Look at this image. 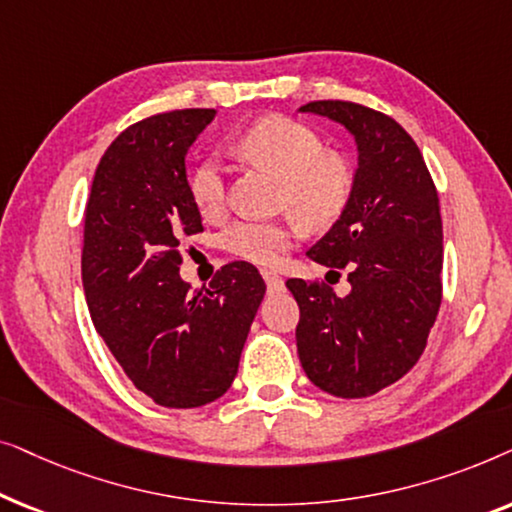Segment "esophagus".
<instances>
[{
	"label": "esophagus",
	"mask_w": 512,
	"mask_h": 512,
	"mask_svg": "<svg viewBox=\"0 0 512 512\" xmlns=\"http://www.w3.org/2000/svg\"><path fill=\"white\" fill-rule=\"evenodd\" d=\"M261 275H263L265 284H268V289H270V291H282V289H284V279L279 277L275 270H263Z\"/></svg>",
	"instance_id": "esophagus-1"
}]
</instances>
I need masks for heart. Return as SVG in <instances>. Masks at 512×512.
Returning a JSON list of instances; mask_svg holds the SVG:
<instances>
[{
  "label": "heart",
  "instance_id": "b5f03b06",
  "mask_svg": "<svg viewBox=\"0 0 512 512\" xmlns=\"http://www.w3.org/2000/svg\"><path fill=\"white\" fill-rule=\"evenodd\" d=\"M237 149L284 179L282 200L310 226H326L345 212L354 193V167L338 151H326L324 137L289 116H265L237 137ZM188 193L202 219H219L226 209V170L216 158L195 167ZM298 219H240L223 230V249L244 261L270 265L291 249Z\"/></svg>",
  "mask_w": 512,
  "mask_h": 512
}]
</instances>
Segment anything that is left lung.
<instances>
[{"label": "left lung", "mask_w": 512, "mask_h": 512, "mask_svg": "<svg viewBox=\"0 0 512 512\" xmlns=\"http://www.w3.org/2000/svg\"><path fill=\"white\" fill-rule=\"evenodd\" d=\"M300 111L345 125L359 144L354 193L333 228L307 251L352 291L289 279L300 307L298 356L326 394L366 398L410 373L443 300V219L422 151L394 118L347 100Z\"/></svg>", "instance_id": "8db88e82"}]
</instances>
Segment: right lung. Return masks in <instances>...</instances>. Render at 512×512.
<instances>
[{"mask_svg": "<svg viewBox=\"0 0 512 512\" xmlns=\"http://www.w3.org/2000/svg\"><path fill=\"white\" fill-rule=\"evenodd\" d=\"M214 109L165 111L125 128L97 165L83 219L90 319L118 366L163 408H200L228 391L265 282L247 261L209 286L179 277L184 237L202 233L186 151Z\"/></svg>", "mask_w": 512, "mask_h": 512, "instance_id": "right-lung-1", "label": "right lung"}]
</instances>
